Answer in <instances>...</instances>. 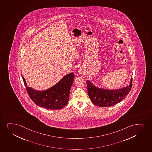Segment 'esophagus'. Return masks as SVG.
Here are the masks:
<instances>
[{"instance_id":"obj_1","label":"esophagus","mask_w":152,"mask_h":152,"mask_svg":"<svg viewBox=\"0 0 152 152\" xmlns=\"http://www.w3.org/2000/svg\"><path fill=\"white\" fill-rule=\"evenodd\" d=\"M78 72L79 74V75H80V76H83V75L84 74V71H83V69H79L78 71Z\"/></svg>"}]
</instances>
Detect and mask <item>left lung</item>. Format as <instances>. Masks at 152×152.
I'll list each match as a JSON object with an SVG mask.
<instances>
[{"label":"left lung","mask_w":152,"mask_h":152,"mask_svg":"<svg viewBox=\"0 0 152 152\" xmlns=\"http://www.w3.org/2000/svg\"><path fill=\"white\" fill-rule=\"evenodd\" d=\"M133 78L129 86L119 90H109L97 88L90 81H86L88 93L94 104L100 107H107L120 102L128 95L132 87Z\"/></svg>","instance_id":"obj_1"}]
</instances>
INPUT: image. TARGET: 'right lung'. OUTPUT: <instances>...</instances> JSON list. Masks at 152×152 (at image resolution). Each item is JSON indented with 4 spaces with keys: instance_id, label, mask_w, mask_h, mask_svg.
I'll return each mask as SVG.
<instances>
[{
    "instance_id": "obj_1",
    "label": "right lung",
    "mask_w": 152,
    "mask_h": 152,
    "mask_svg": "<svg viewBox=\"0 0 152 152\" xmlns=\"http://www.w3.org/2000/svg\"><path fill=\"white\" fill-rule=\"evenodd\" d=\"M73 73L65 76L54 86L44 91H37L27 87L26 82L23 77L26 92L30 98L36 105L50 110H59L68 104L72 85L74 79Z\"/></svg>"
}]
</instances>
